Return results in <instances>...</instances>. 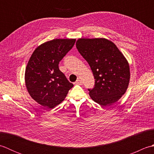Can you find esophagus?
Listing matches in <instances>:
<instances>
[{
	"mask_svg": "<svg viewBox=\"0 0 154 154\" xmlns=\"http://www.w3.org/2000/svg\"><path fill=\"white\" fill-rule=\"evenodd\" d=\"M82 81H81L80 79H78L76 81H75V84L77 85H82Z\"/></svg>",
	"mask_w": 154,
	"mask_h": 154,
	"instance_id": "esophagus-1",
	"label": "esophagus"
}]
</instances>
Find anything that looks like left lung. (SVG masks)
<instances>
[{"label": "left lung", "instance_id": "left-lung-1", "mask_svg": "<svg viewBox=\"0 0 154 154\" xmlns=\"http://www.w3.org/2000/svg\"><path fill=\"white\" fill-rule=\"evenodd\" d=\"M76 47L95 79L93 89H88L91 99L102 106L116 103L129 84L130 67L125 57L112 42L105 38H80Z\"/></svg>", "mask_w": 154, "mask_h": 154}]
</instances>
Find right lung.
<instances>
[{
    "mask_svg": "<svg viewBox=\"0 0 154 154\" xmlns=\"http://www.w3.org/2000/svg\"><path fill=\"white\" fill-rule=\"evenodd\" d=\"M75 43V39H55L41 44L28 61L25 83L31 97L47 109L63 101L72 87L59 69V63Z\"/></svg>",
    "mask_w": 154,
    "mask_h": 154,
    "instance_id": "1",
    "label": "right lung"
}]
</instances>
